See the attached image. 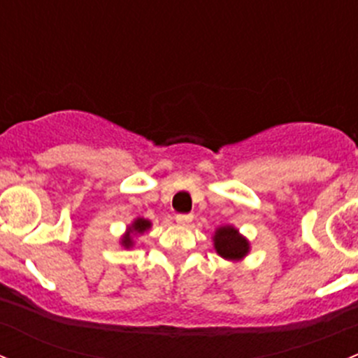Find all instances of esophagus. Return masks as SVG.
Wrapping results in <instances>:
<instances>
[{
	"instance_id": "34e87169",
	"label": "esophagus",
	"mask_w": 358,
	"mask_h": 358,
	"mask_svg": "<svg viewBox=\"0 0 358 358\" xmlns=\"http://www.w3.org/2000/svg\"><path fill=\"white\" fill-rule=\"evenodd\" d=\"M192 218L194 216L189 215V213H178V215L175 216V220L178 225H189V223L192 222Z\"/></svg>"
}]
</instances>
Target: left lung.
<instances>
[{
	"label": "left lung",
	"instance_id": "left-lung-1",
	"mask_svg": "<svg viewBox=\"0 0 358 358\" xmlns=\"http://www.w3.org/2000/svg\"><path fill=\"white\" fill-rule=\"evenodd\" d=\"M215 249L222 258L227 259H239L246 256L248 241L239 236L234 227H222L215 234Z\"/></svg>",
	"mask_w": 358,
	"mask_h": 358
}]
</instances>
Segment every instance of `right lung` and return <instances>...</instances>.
Here are the masks:
<instances>
[{
    "label": "right lung",
    "instance_id": "add662e5",
    "mask_svg": "<svg viewBox=\"0 0 358 358\" xmlns=\"http://www.w3.org/2000/svg\"><path fill=\"white\" fill-rule=\"evenodd\" d=\"M149 227H150V222H147V220H143V218H138V220H135V223L131 225L129 232H131V234H142V232H145ZM122 244H124V248L131 246V244H133L131 236H126L124 239H122Z\"/></svg>",
    "mask_w": 358,
    "mask_h": 358
}]
</instances>
